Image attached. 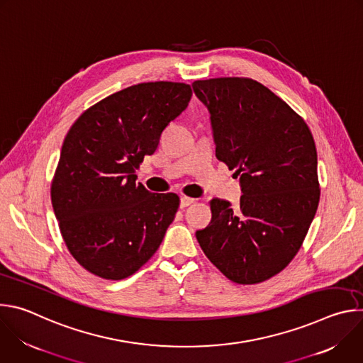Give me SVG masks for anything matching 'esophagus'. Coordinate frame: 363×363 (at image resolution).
<instances>
[{"mask_svg":"<svg viewBox=\"0 0 363 363\" xmlns=\"http://www.w3.org/2000/svg\"><path fill=\"white\" fill-rule=\"evenodd\" d=\"M195 199L194 198H189V196H181V201H179V205H181V208H185V206H188V205H191L192 202H194Z\"/></svg>","mask_w":363,"mask_h":363,"instance_id":"esophagus-1","label":"esophagus"}]
</instances>
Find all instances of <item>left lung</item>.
<instances>
[{
    "instance_id": "8db88e82",
    "label": "left lung",
    "mask_w": 363,
    "mask_h": 363,
    "mask_svg": "<svg viewBox=\"0 0 363 363\" xmlns=\"http://www.w3.org/2000/svg\"><path fill=\"white\" fill-rule=\"evenodd\" d=\"M208 109L216 155L240 175L237 208L210 202V225L196 240L231 281L262 283L300 250L320 198L316 145L304 121L262 83L244 77L196 80Z\"/></svg>"
}]
</instances>
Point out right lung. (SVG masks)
Listing matches in <instances>:
<instances>
[{"instance_id": "add662e5", "label": "right lung", "mask_w": 363, "mask_h": 363, "mask_svg": "<svg viewBox=\"0 0 363 363\" xmlns=\"http://www.w3.org/2000/svg\"><path fill=\"white\" fill-rule=\"evenodd\" d=\"M191 96L185 83H139L100 100L70 128L51 203L69 251L87 272L122 280L160 248L179 198L136 184L135 169Z\"/></svg>"}]
</instances>
